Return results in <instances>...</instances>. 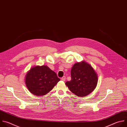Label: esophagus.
Segmentation results:
<instances>
[{
  "instance_id": "obj_1",
  "label": "esophagus",
  "mask_w": 127,
  "mask_h": 127,
  "mask_svg": "<svg viewBox=\"0 0 127 127\" xmlns=\"http://www.w3.org/2000/svg\"><path fill=\"white\" fill-rule=\"evenodd\" d=\"M65 76H64V77H63L62 78H61V80H62V81H65Z\"/></svg>"
}]
</instances>
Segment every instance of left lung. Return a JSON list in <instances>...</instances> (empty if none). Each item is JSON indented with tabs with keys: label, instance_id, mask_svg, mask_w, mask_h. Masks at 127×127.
<instances>
[{
	"label": "left lung",
	"instance_id": "left-lung-1",
	"mask_svg": "<svg viewBox=\"0 0 127 127\" xmlns=\"http://www.w3.org/2000/svg\"><path fill=\"white\" fill-rule=\"evenodd\" d=\"M98 76L91 64L83 61L73 64L71 69V80L65 85L74 95L87 96L96 88Z\"/></svg>",
	"mask_w": 127,
	"mask_h": 127
}]
</instances>
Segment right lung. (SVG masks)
I'll list each match as a JSON object with an SVG mask.
<instances>
[{
	"label": "right lung",
	"mask_w": 127,
	"mask_h": 127,
	"mask_svg": "<svg viewBox=\"0 0 127 127\" xmlns=\"http://www.w3.org/2000/svg\"><path fill=\"white\" fill-rule=\"evenodd\" d=\"M60 81L56 73L46 65L32 67L25 77V85L29 91L36 96L47 94Z\"/></svg>",
	"instance_id": "right-lung-1"
}]
</instances>
